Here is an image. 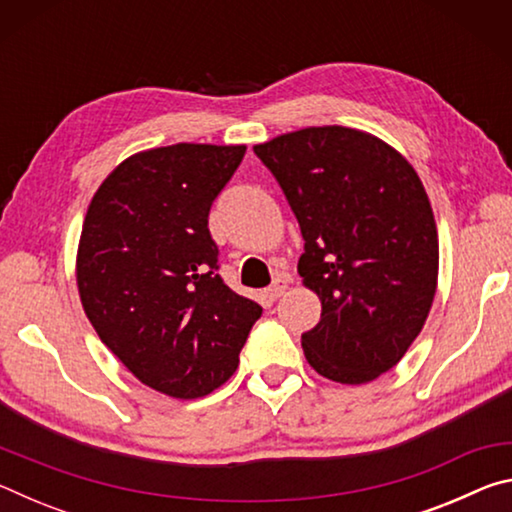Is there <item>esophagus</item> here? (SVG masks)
Masks as SVG:
<instances>
[{"mask_svg": "<svg viewBox=\"0 0 512 512\" xmlns=\"http://www.w3.org/2000/svg\"><path fill=\"white\" fill-rule=\"evenodd\" d=\"M287 287H289V280H284V277H277V280L271 284V287L264 291V296L271 300V302H275L277 298L282 296L284 291H287Z\"/></svg>", "mask_w": 512, "mask_h": 512, "instance_id": "esophagus-1", "label": "esophagus"}]
</instances>
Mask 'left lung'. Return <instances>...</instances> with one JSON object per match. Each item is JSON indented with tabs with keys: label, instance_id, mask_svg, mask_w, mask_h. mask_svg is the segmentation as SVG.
<instances>
[{
	"label": "left lung",
	"instance_id": "1",
	"mask_svg": "<svg viewBox=\"0 0 512 512\" xmlns=\"http://www.w3.org/2000/svg\"><path fill=\"white\" fill-rule=\"evenodd\" d=\"M300 223L298 273L320 298L302 334L309 366L339 384L391 370L429 316L438 230L418 173L393 146L345 126L257 144Z\"/></svg>",
	"mask_w": 512,
	"mask_h": 512
}]
</instances>
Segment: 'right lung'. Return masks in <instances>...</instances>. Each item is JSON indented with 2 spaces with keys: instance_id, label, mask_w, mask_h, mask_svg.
I'll return each mask as SVG.
<instances>
[{
  "instance_id": "add662e5",
  "label": "right lung",
  "mask_w": 512,
  "mask_h": 512,
  "mask_svg": "<svg viewBox=\"0 0 512 512\" xmlns=\"http://www.w3.org/2000/svg\"><path fill=\"white\" fill-rule=\"evenodd\" d=\"M246 146L173 144L135 153L103 180L83 221L76 284L108 350L169 397L232 377L262 307L219 275L207 228Z\"/></svg>"
}]
</instances>
